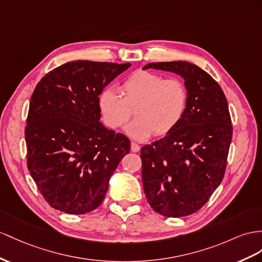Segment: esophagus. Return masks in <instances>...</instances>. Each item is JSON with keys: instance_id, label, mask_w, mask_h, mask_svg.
Returning a JSON list of instances; mask_svg holds the SVG:
<instances>
[{"instance_id": "34e87169", "label": "esophagus", "mask_w": 262, "mask_h": 262, "mask_svg": "<svg viewBox=\"0 0 262 262\" xmlns=\"http://www.w3.org/2000/svg\"><path fill=\"white\" fill-rule=\"evenodd\" d=\"M130 149L133 152H137L140 150V146L138 144H136L135 142H132V145H130Z\"/></svg>"}]
</instances>
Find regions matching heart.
Returning <instances> with one entry per match:
<instances>
[{
    "label": "heart",
    "instance_id": "b5f03b06",
    "mask_svg": "<svg viewBox=\"0 0 262 262\" xmlns=\"http://www.w3.org/2000/svg\"><path fill=\"white\" fill-rule=\"evenodd\" d=\"M119 94L113 89L99 93L98 107L105 124L111 128L124 126L136 106L134 119L125 127L128 136L146 140L155 134L164 136L180 123L188 102L185 84L150 71H136L120 85Z\"/></svg>",
    "mask_w": 262,
    "mask_h": 262
}]
</instances>
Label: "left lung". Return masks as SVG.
<instances>
[{"instance_id":"obj_1","label":"left lung","mask_w":262,"mask_h":262,"mask_svg":"<svg viewBox=\"0 0 262 262\" xmlns=\"http://www.w3.org/2000/svg\"><path fill=\"white\" fill-rule=\"evenodd\" d=\"M185 79L188 102L180 123L166 136L140 150L147 201L166 217L198 211L224 178L232 137L225 94L209 74L185 62L149 63Z\"/></svg>"}]
</instances>
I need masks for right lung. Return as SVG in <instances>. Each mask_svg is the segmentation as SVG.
I'll use <instances>...</instances> for the list:
<instances>
[{"instance_id": "obj_1", "label": "right lung", "mask_w": 262, "mask_h": 262, "mask_svg": "<svg viewBox=\"0 0 262 262\" xmlns=\"http://www.w3.org/2000/svg\"><path fill=\"white\" fill-rule=\"evenodd\" d=\"M130 63L74 61L56 67L32 94L25 126L28 168L55 209L90 212L102 204L130 140L99 122V93Z\"/></svg>"}]
</instances>
